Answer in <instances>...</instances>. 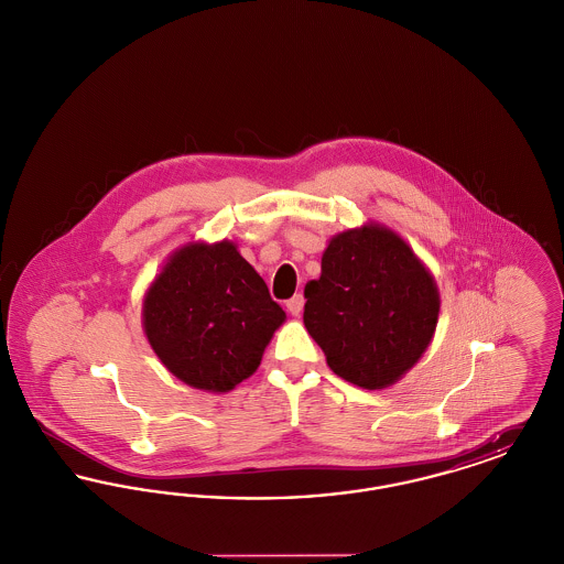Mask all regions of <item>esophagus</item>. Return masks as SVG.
<instances>
[{
  "mask_svg": "<svg viewBox=\"0 0 564 564\" xmlns=\"http://www.w3.org/2000/svg\"><path fill=\"white\" fill-rule=\"evenodd\" d=\"M302 308H304V295L295 294L294 297L288 300V311H290L294 317H300Z\"/></svg>",
  "mask_w": 564,
  "mask_h": 564,
  "instance_id": "obj_1",
  "label": "esophagus"
}]
</instances>
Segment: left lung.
Segmentation results:
<instances>
[{
    "label": "left lung",
    "instance_id": "8db88e82",
    "mask_svg": "<svg viewBox=\"0 0 564 564\" xmlns=\"http://www.w3.org/2000/svg\"><path fill=\"white\" fill-rule=\"evenodd\" d=\"M304 297V325L332 372L370 391L395 384L421 359L440 315L430 270L380 224L336 235Z\"/></svg>",
    "mask_w": 564,
    "mask_h": 564
}]
</instances>
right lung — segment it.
<instances>
[{
    "instance_id": "add662e5",
    "label": "right lung",
    "mask_w": 564,
    "mask_h": 564,
    "mask_svg": "<svg viewBox=\"0 0 564 564\" xmlns=\"http://www.w3.org/2000/svg\"><path fill=\"white\" fill-rule=\"evenodd\" d=\"M285 311L230 241L177 249L143 297V332L164 368L226 393L253 375Z\"/></svg>"
}]
</instances>
